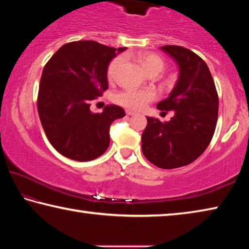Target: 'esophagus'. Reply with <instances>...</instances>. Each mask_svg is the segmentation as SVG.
<instances>
[{
	"label": "esophagus",
	"instance_id": "esophagus-1",
	"mask_svg": "<svg viewBox=\"0 0 249 249\" xmlns=\"http://www.w3.org/2000/svg\"><path fill=\"white\" fill-rule=\"evenodd\" d=\"M126 114H127V115H135V114H136V113L133 112V111H128V109H126Z\"/></svg>",
	"mask_w": 249,
	"mask_h": 249
}]
</instances>
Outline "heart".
I'll return each instance as SVG.
<instances>
[{
  "label": "heart",
  "mask_w": 249,
  "mask_h": 249,
  "mask_svg": "<svg viewBox=\"0 0 249 249\" xmlns=\"http://www.w3.org/2000/svg\"><path fill=\"white\" fill-rule=\"evenodd\" d=\"M138 60L149 74H159L165 68V62L161 58L155 53H142L138 54ZM123 62V58L116 57L109 62L107 67V79L109 81L115 80L117 71ZM156 99V93L153 90H124L115 94L114 101L129 109H142L147 103Z\"/></svg>",
  "instance_id": "1"
}]
</instances>
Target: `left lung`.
Returning a JSON list of instances; mask_svg holds the SVG:
<instances>
[{
    "mask_svg": "<svg viewBox=\"0 0 249 249\" xmlns=\"http://www.w3.org/2000/svg\"><path fill=\"white\" fill-rule=\"evenodd\" d=\"M179 67V77L160 111H174L170 121L161 123L147 117L142 135L145 157L162 169L187 166L203 154L216 127L218 96L208 65L191 50L175 45L160 48Z\"/></svg>",
    "mask_w": 249,
    "mask_h": 249,
    "instance_id": "obj_1",
    "label": "left lung"
}]
</instances>
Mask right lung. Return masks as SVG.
Returning a JSON list of instances; mask_svg holds the SVG:
<instances>
[{"label": "right lung", "instance_id": "1", "mask_svg": "<svg viewBox=\"0 0 249 249\" xmlns=\"http://www.w3.org/2000/svg\"><path fill=\"white\" fill-rule=\"evenodd\" d=\"M125 49L93 40L72 41L46 64L37 108L46 136L59 154L90 161L107 151L109 126L124 117L125 111L111 104L102 113H93L90 102L107 89L109 61Z\"/></svg>", "mask_w": 249, "mask_h": 249}]
</instances>
